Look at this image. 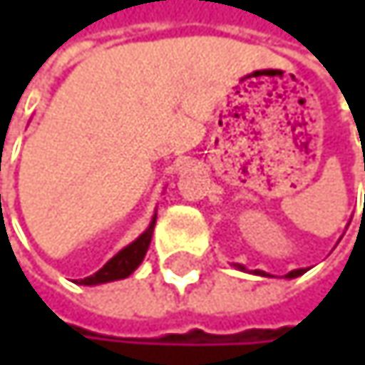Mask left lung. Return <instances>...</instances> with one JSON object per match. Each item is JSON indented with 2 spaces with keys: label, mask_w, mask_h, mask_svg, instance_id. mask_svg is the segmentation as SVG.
Returning a JSON list of instances; mask_svg holds the SVG:
<instances>
[{
  "label": "left lung",
  "mask_w": 365,
  "mask_h": 365,
  "mask_svg": "<svg viewBox=\"0 0 365 365\" xmlns=\"http://www.w3.org/2000/svg\"><path fill=\"white\" fill-rule=\"evenodd\" d=\"M357 133H359V128H357ZM359 139H361V133H359ZM239 268H241V270H245V266H241V264H239ZM307 270H309V268H296V270L287 272L285 277H287V279H294V277H300V274H304ZM255 274H262V277H270V274H266L264 270H255Z\"/></svg>",
  "instance_id": "left-lung-1"
}]
</instances>
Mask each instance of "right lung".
<instances>
[{
	"instance_id": "add662e5",
	"label": "right lung",
	"mask_w": 365,
	"mask_h": 365,
	"mask_svg": "<svg viewBox=\"0 0 365 365\" xmlns=\"http://www.w3.org/2000/svg\"><path fill=\"white\" fill-rule=\"evenodd\" d=\"M154 224H156V215L152 217L148 230L143 235H139L130 245H126L124 250H120L118 254L111 257L110 262L99 268L95 274L80 279V285H99V283H110V281H118V279H126L148 254L150 241H152V232H154Z\"/></svg>"
}]
</instances>
